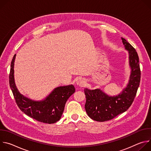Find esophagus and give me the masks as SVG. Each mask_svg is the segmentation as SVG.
Returning <instances> with one entry per match:
<instances>
[{"mask_svg":"<svg viewBox=\"0 0 151 151\" xmlns=\"http://www.w3.org/2000/svg\"><path fill=\"white\" fill-rule=\"evenodd\" d=\"M76 85H78L79 87H82L85 85V80L83 79L80 78V79L77 80Z\"/></svg>","mask_w":151,"mask_h":151,"instance_id":"1","label":"esophagus"}]
</instances>
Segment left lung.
<instances>
[{
    "instance_id": "left-lung-1",
    "label": "left lung",
    "mask_w": 151,
    "mask_h": 151,
    "mask_svg": "<svg viewBox=\"0 0 151 151\" xmlns=\"http://www.w3.org/2000/svg\"><path fill=\"white\" fill-rule=\"evenodd\" d=\"M122 44L128 53L130 75L126 87L117 95H109L100 88L84 89L85 108L88 116L94 121L104 122L125 112L132 105L140 81L139 59L135 49L124 38Z\"/></svg>"
}]
</instances>
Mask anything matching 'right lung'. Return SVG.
I'll use <instances>...</instances> for the list:
<instances>
[{"instance_id":"obj_1","label":"right lung","mask_w":151,"mask_h":151,"mask_svg":"<svg viewBox=\"0 0 151 151\" xmlns=\"http://www.w3.org/2000/svg\"><path fill=\"white\" fill-rule=\"evenodd\" d=\"M14 55L11 64L9 85L20 110L29 116L41 122L53 124L59 121L68 99L75 92L73 85L55 88L45 98L34 100L21 94L17 88L14 79Z\"/></svg>"}]
</instances>
